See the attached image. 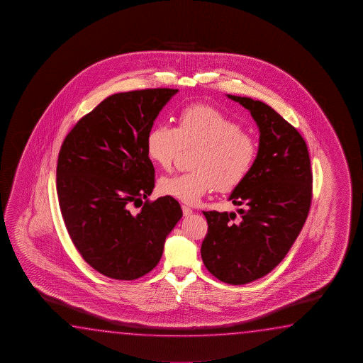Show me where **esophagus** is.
<instances>
[{
  "mask_svg": "<svg viewBox=\"0 0 363 363\" xmlns=\"http://www.w3.org/2000/svg\"><path fill=\"white\" fill-rule=\"evenodd\" d=\"M182 209H183V215H184L185 217H188V216H191V213H193V209H191V207H188V206H183Z\"/></svg>",
  "mask_w": 363,
  "mask_h": 363,
  "instance_id": "obj_1",
  "label": "esophagus"
}]
</instances>
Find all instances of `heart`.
Here are the masks:
<instances>
[{
	"instance_id": "heart-1",
	"label": "heart",
	"mask_w": 363,
	"mask_h": 363,
	"mask_svg": "<svg viewBox=\"0 0 363 363\" xmlns=\"http://www.w3.org/2000/svg\"><path fill=\"white\" fill-rule=\"evenodd\" d=\"M198 145L191 172L165 177L159 183L164 196L188 204L209 191H233L244 182L257 156V143L233 118L211 105H186L177 116V127L159 124L148 132L146 152L161 169H170L182 146Z\"/></svg>"
}]
</instances>
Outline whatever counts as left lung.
<instances>
[{
    "mask_svg": "<svg viewBox=\"0 0 363 363\" xmlns=\"http://www.w3.org/2000/svg\"><path fill=\"white\" fill-rule=\"evenodd\" d=\"M250 111L259 128L258 154L252 170L228 201L236 213L203 212L208 233L201 254L209 273L228 284L267 276L287 255L306 221L313 172L306 142L269 105L228 95Z\"/></svg>",
    "mask_w": 363,
    "mask_h": 363,
    "instance_id": "8db88e82",
    "label": "left lung"
}]
</instances>
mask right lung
I'll return each mask as SVG.
<instances>
[{
	"mask_svg": "<svg viewBox=\"0 0 363 363\" xmlns=\"http://www.w3.org/2000/svg\"><path fill=\"white\" fill-rule=\"evenodd\" d=\"M178 91L114 94L81 118L62 143L57 194L63 221L87 264L113 279L132 281L152 271L166 236L183 216L172 197L147 199L155 169L146 138ZM138 202L142 211L130 213Z\"/></svg>",
	"mask_w": 363,
	"mask_h": 363,
	"instance_id": "obj_1",
	"label": "right lung"
}]
</instances>
